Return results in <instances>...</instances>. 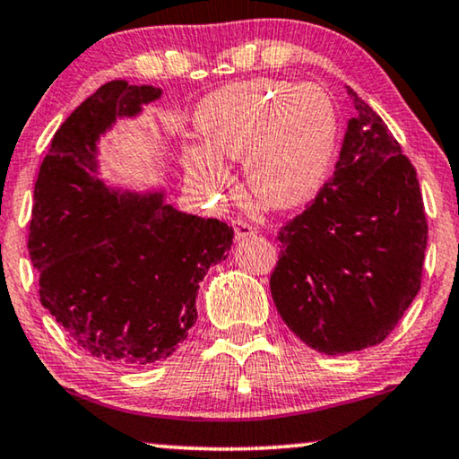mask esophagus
Instances as JSON below:
<instances>
[{
    "instance_id": "esophagus-1",
    "label": "esophagus",
    "mask_w": 459,
    "mask_h": 459,
    "mask_svg": "<svg viewBox=\"0 0 459 459\" xmlns=\"http://www.w3.org/2000/svg\"><path fill=\"white\" fill-rule=\"evenodd\" d=\"M231 228H234L236 240H244V238L255 236V228L248 221H244V219H234V221H231Z\"/></svg>"
}]
</instances>
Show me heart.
Returning a JSON list of instances; mask_svg holds the SVG:
<instances>
[{
	"label": "heart",
	"instance_id": "b5f03b06",
	"mask_svg": "<svg viewBox=\"0 0 459 459\" xmlns=\"http://www.w3.org/2000/svg\"><path fill=\"white\" fill-rule=\"evenodd\" d=\"M204 146L186 150V171L203 192L230 181L223 160H242L263 203L290 209L328 178L338 146V110L316 83L253 79L225 85L198 104Z\"/></svg>",
	"mask_w": 459,
	"mask_h": 459
}]
</instances>
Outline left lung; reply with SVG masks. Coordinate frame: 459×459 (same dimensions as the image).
<instances>
[{
  "label": "left lung",
  "mask_w": 459,
  "mask_h": 459,
  "mask_svg": "<svg viewBox=\"0 0 459 459\" xmlns=\"http://www.w3.org/2000/svg\"><path fill=\"white\" fill-rule=\"evenodd\" d=\"M349 118L316 200L280 230L269 288L307 347L347 355L380 344L420 290L429 240L416 169L382 118L347 87Z\"/></svg>",
  "instance_id": "left-lung-1"
}]
</instances>
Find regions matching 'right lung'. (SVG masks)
Here are the masks:
<instances>
[{"label": "right lung", "instance_id": "obj_1", "mask_svg": "<svg viewBox=\"0 0 459 459\" xmlns=\"http://www.w3.org/2000/svg\"><path fill=\"white\" fill-rule=\"evenodd\" d=\"M162 96L108 81L56 131L35 184L29 255L41 305L112 366L167 359L196 322L200 281L228 259L234 230L181 212L165 187L121 190L100 175V140Z\"/></svg>", "mask_w": 459, "mask_h": 459}]
</instances>
